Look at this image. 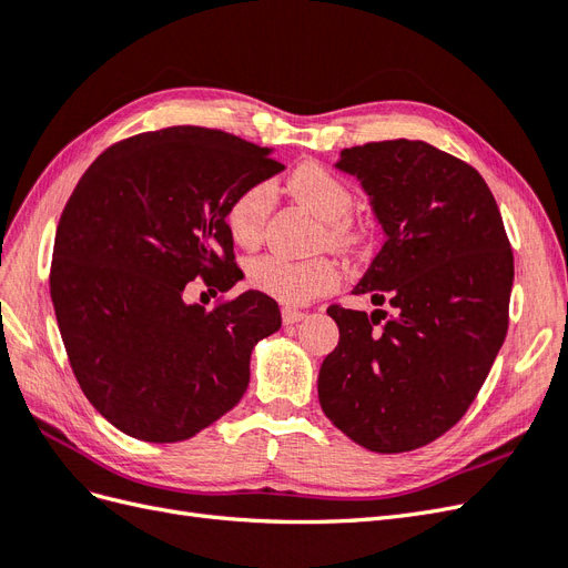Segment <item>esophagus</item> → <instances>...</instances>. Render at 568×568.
Wrapping results in <instances>:
<instances>
[{
	"label": "esophagus",
	"instance_id": "esophagus-1",
	"mask_svg": "<svg viewBox=\"0 0 568 568\" xmlns=\"http://www.w3.org/2000/svg\"><path fill=\"white\" fill-rule=\"evenodd\" d=\"M303 317H305V313L296 311V307H282V320H284V324H296V322H301Z\"/></svg>",
	"mask_w": 568,
	"mask_h": 568
}]
</instances>
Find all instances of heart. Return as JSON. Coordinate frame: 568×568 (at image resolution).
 Listing matches in <instances>:
<instances>
[{
  "label": "heart",
  "mask_w": 568,
  "mask_h": 568,
  "mask_svg": "<svg viewBox=\"0 0 568 568\" xmlns=\"http://www.w3.org/2000/svg\"><path fill=\"white\" fill-rule=\"evenodd\" d=\"M288 192L324 220L326 242L336 248H353L365 236L363 222L351 215L353 189L322 163H303L286 180ZM272 209V186L267 182L248 184L234 194L225 209V227L232 242L253 246L261 242L265 220ZM246 277L253 288L282 303L298 305L311 301L338 282V267L329 257L291 261L280 253L257 255L246 265Z\"/></svg>",
  "instance_id": "heart-1"
}]
</instances>
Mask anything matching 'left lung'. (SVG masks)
I'll return each mask as SVG.
<instances>
[{
    "mask_svg": "<svg viewBox=\"0 0 568 568\" xmlns=\"http://www.w3.org/2000/svg\"><path fill=\"white\" fill-rule=\"evenodd\" d=\"M386 234L353 294L386 311L332 305L338 346L324 357V415L372 453H407L453 428L503 348L514 255L476 170L426 142L343 149Z\"/></svg>",
    "mask_w": 568,
    "mask_h": 568,
    "instance_id": "1",
    "label": "left lung"
}]
</instances>
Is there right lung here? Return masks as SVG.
<instances>
[{
	"instance_id": "1",
	"label": "right lung",
	"mask_w": 568,
	"mask_h": 568,
	"mask_svg": "<svg viewBox=\"0 0 568 568\" xmlns=\"http://www.w3.org/2000/svg\"><path fill=\"white\" fill-rule=\"evenodd\" d=\"M272 149L178 125L106 149L68 199L51 255V303L75 379L118 432L149 443L196 436L246 393L251 351L282 326L261 291L205 311L201 277L242 280L225 209L284 170Z\"/></svg>"
}]
</instances>
